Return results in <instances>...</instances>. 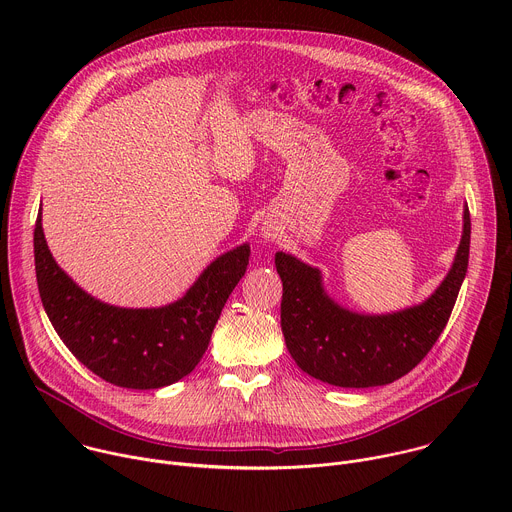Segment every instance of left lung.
Masks as SVG:
<instances>
[{"label": "left lung", "mask_w": 512, "mask_h": 512, "mask_svg": "<svg viewBox=\"0 0 512 512\" xmlns=\"http://www.w3.org/2000/svg\"><path fill=\"white\" fill-rule=\"evenodd\" d=\"M470 210L454 265L442 285L419 306L369 316L356 314L322 287V273L300 259L275 253L283 283L281 332L285 346L310 377L334 387L389 385L413 371L444 332L468 271Z\"/></svg>", "instance_id": "left-lung-1"}]
</instances>
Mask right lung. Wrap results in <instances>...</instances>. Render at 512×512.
I'll list each match as a JSON object with an SVG mask.
<instances>
[{
  "mask_svg": "<svg viewBox=\"0 0 512 512\" xmlns=\"http://www.w3.org/2000/svg\"><path fill=\"white\" fill-rule=\"evenodd\" d=\"M249 255L245 243L214 259L170 306L129 310L95 300L56 265L42 212L34 229L38 291L56 334L89 371L125 389L168 387L194 371Z\"/></svg>",
  "mask_w": 512,
  "mask_h": 512,
  "instance_id": "1",
  "label": "right lung"
}]
</instances>
